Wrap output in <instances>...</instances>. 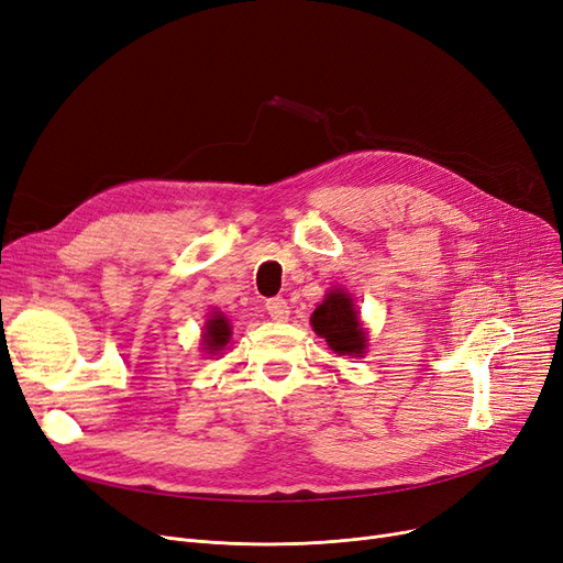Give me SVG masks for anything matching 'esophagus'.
Masks as SVG:
<instances>
[{
	"label": "esophagus",
	"instance_id": "1",
	"mask_svg": "<svg viewBox=\"0 0 563 563\" xmlns=\"http://www.w3.org/2000/svg\"><path fill=\"white\" fill-rule=\"evenodd\" d=\"M267 313H271L273 320H286L288 318V302L284 298H271L265 302Z\"/></svg>",
	"mask_w": 563,
	"mask_h": 563
}]
</instances>
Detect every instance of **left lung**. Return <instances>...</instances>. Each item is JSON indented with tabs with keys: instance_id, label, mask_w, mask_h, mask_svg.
Listing matches in <instances>:
<instances>
[{
	"instance_id": "8db88e82",
	"label": "left lung",
	"mask_w": 563,
	"mask_h": 563,
	"mask_svg": "<svg viewBox=\"0 0 563 563\" xmlns=\"http://www.w3.org/2000/svg\"><path fill=\"white\" fill-rule=\"evenodd\" d=\"M313 332L325 339L330 351L339 357H364L366 353V330L360 323V311L355 309L353 296L343 288L330 290L325 300L311 313Z\"/></svg>"
}]
</instances>
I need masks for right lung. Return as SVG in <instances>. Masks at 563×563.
<instances>
[{
    "instance_id": "right-lung-1",
    "label": "right lung",
    "mask_w": 563,
    "mask_h": 563,
    "mask_svg": "<svg viewBox=\"0 0 563 563\" xmlns=\"http://www.w3.org/2000/svg\"><path fill=\"white\" fill-rule=\"evenodd\" d=\"M231 339V323L229 318L222 311H212L210 318L203 325L201 343H203V353L208 355H220L224 351V345Z\"/></svg>"
}]
</instances>
